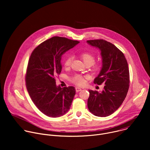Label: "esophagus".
<instances>
[{
  "label": "esophagus",
  "mask_w": 150,
  "mask_h": 150,
  "mask_svg": "<svg viewBox=\"0 0 150 150\" xmlns=\"http://www.w3.org/2000/svg\"><path fill=\"white\" fill-rule=\"evenodd\" d=\"M75 90H76V92H79V91H81L82 90V89L81 88H79V87H76L75 88Z\"/></svg>",
  "instance_id": "esophagus-1"
}]
</instances>
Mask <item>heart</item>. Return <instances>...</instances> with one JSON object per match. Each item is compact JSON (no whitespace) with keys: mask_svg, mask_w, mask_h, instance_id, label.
I'll return each instance as SVG.
<instances>
[{"mask_svg":"<svg viewBox=\"0 0 150 150\" xmlns=\"http://www.w3.org/2000/svg\"><path fill=\"white\" fill-rule=\"evenodd\" d=\"M81 58L82 59L83 62L86 65L91 66L94 63L96 57L94 54L89 52H84L80 54ZM72 62V57L71 56L67 57L65 61H64V66L65 67H69L71 64ZM100 69V65L98 64L94 65L93 67V69L95 71H98ZM71 81L75 85H83L85 82V77L82 76L81 75H75L71 78Z\"/></svg>","mask_w":150,"mask_h":150,"instance_id":"1","label":"heart"}]
</instances>
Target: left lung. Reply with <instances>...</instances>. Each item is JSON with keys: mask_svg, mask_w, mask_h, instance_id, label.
I'll list each match as a JSON object with an SVG mask.
<instances>
[{"mask_svg": "<svg viewBox=\"0 0 150 150\" xmlns=\"http://www.w3.org/2000/svg\"><path fill=\"white\" fill-rule=\"evenodd\" d=\"M87 41L100 50L102 57V68L94 83L105 84L101 93L89 90L88 108L96 116L106 117L118 109L127 95L130 82L127 62L124 54L111 42L103 39Z\"/></svg>", "mask_w": 150, "mask_h": 150, "instance_id": "1", "label": "left lung"}]
</instances>
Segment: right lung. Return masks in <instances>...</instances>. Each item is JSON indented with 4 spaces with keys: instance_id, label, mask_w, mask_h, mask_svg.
<instances>
[{
    "instance_id": "add662e5",
    "label": "right lung",
    "mask_w": 150,
    "mask_h": 150,
    "mask_svg": "<svg viewBox=\"0 0 150 150\" xmlns=\"http://www.w3.org/2000/svg\"><path fill=\"white\" fill-rule=\"evenodd\" d=\"M79 42L53 37L41 42L30 56L25 75L26 87L34 104L47 116L60 117L70 109L75 88L57 87L55 78L62 71V55Z\"/></svg>"
}]
</instances>
